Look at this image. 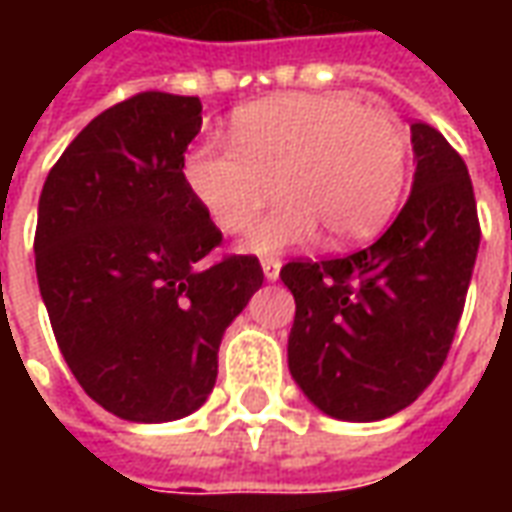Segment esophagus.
I'll return each mask as SVG.
<instances>
[{
  "mask_svg": "<svg viewBox=\"0 0 512 512\" xmlns=\"http://www.w3.org/2000/svg\"><path fill=\"white\" fill-rule=\"evenodd\" d=\"M279 268H282V263H279L277 257H263V274H266V279H277Z\"/></svg>",
  "mask_w": 512,
  "mask_h": 512,
  "instance_id": "obj_1",
  "label": "esophagus"
}]
</instances>
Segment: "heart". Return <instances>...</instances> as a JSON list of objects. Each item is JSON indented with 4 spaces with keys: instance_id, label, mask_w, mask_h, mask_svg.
<instances>
[{
    "instance_id": "b5f03b06",
    "label": "heart",
    "mask_w": 512,
    "mask_h": 512,
    "mask_svg": "<svg viewBox=\"0 0 512 512\" xmlns=\"http://www.w3.org/2000/svg\"><path fill=\"white\" fill-rule=\"evenodd\" d=\"M230 142H200L183 158L191 194L227 233L282 197L246 246L271 252L310 241L351 246L376 235L406 186L408 131L386 106L340 93L277 95L238 109Z\"/></svg>"
}]
</instances>
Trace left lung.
<instances>
[{
    "label": "left lung",
    "instance_id": "8db88e82",
    "mask_svg": "<svg viewBox=\"0 0 512 512\" xmlns=\"http://www.w3.org/2000/svg\"><path fill=\"white\" fill-rule=\"evenodd\" d=\"M417 172L378 241L326 260H290L296 299L288 367L323 414L373 422L411 406L450 354L480 222L469 169L428 123L411 126Z\"/></svg>",
    "mask_w": 512,
    "mask_h": 512
}]
</instances>
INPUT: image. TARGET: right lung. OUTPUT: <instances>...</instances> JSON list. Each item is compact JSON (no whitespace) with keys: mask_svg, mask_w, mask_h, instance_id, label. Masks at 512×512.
<instances>
[{"mask_svg":"<svg viewBox=\"0 0 512 512\" xmlns=\"http://www.w3.org/2000/svg\"><path fill=\"white\" fill-rule=\"evenodd\" d=\"M194 95L139 93L90 120L38 202L35 271L76 381L128 422H172L208 400L224 329L263 285L255 255H227L183 178L200 134Z\"/></svg>","mask_w":512,"mask_h":512,"instance_id":"obj_1","label":"right lung"}]
</instances>
